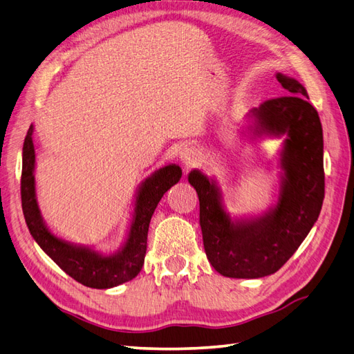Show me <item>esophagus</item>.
<instances>
[{"label":"esophagus","instance_id":"1","mask_svg":"<svg viewBox=\"0 0 354 354\" xmlns=\"http://www.w3.org/2000/svg\"><path fill=\"white\" fill-rule=\"evenodd\" d=\"M180 160H183L184 166L187 169H189V167H193L196 165L197 160H198V156H197V152L194 149L185 148L183 152H180Z\"/></svg>","mask_w":354,"mask_h":354}]
</instances>
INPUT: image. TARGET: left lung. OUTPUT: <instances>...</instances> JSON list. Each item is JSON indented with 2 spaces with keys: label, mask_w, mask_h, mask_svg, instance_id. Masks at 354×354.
<instances>
[{
  "label": "left lung",
  "mask_w": 354,
  "mask_h": 354,
  "mask_svg": "<svg viewBox=\"0 0 354 354\" xmlns=\"http://www.w3.org/2000/svg\"><path fill=\"white\" fill-rule=\"evenodd\" d=\"M288 94L266 100L254 111L256 133L284 134L286 180L275 209L259 220L232 223L218 189L198 170L188 176L201 202V227L207 260L229 278H261L283 268L319 218L324 198L323 129L306 89L277 75Z\"/></svg>",
  "instance_id": "8db88e82"
}]
</instances>
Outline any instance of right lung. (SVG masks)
Masks as SVG:
<instances>
[{
	"mask_svg": "<svg viewBox=\"0 0 354 354\" xmlns=\"http://www.w3.org/2000/svg\"><path fill=\"white\" fill-rule=\"evenodd\" d=\"M34 162L35 152L31 125L25 136L22 149L21 198L26 225L40 248L66 274L75 278L77 283L91 288H111L138 277L143 266L145 254H147L151 216L162 194L183 176L180 167L175 165L166 166L145 180L138 194L134 218L125 247L115 256L103 257L86 248H76L70 243L62 242L48 230L40 216L37 201H35Z\"/></svg>",
	"mask_w": 354,
	"mask_h": 354,
	"instance_id": "right-lung-1",
	"label": "right lung"
}]
</instances>
